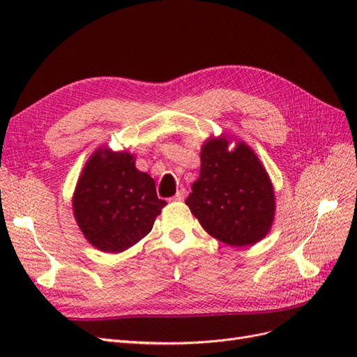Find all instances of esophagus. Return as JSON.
Instances as JSON below:
<instances>
[{
  "label": "esophagus",
  "mask_w": 357,
  "mask_h": 357,
  "mask_svg": "<svg viewBox=\"0 0 357 357\" xmlns=\"http://www.w3.org/2000/svg\"><path fill=\"white\" fill-rule=\"evenodd\" d=\"M185 198H186V190L185 189H180V190H177L176 197L172 198V199H174V201H185Z\"/></svg>",
  "instance_id": "1"
}]
</instances>
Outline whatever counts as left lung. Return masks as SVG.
<instances>
[{"mask_svg":"<svg viewBox=\"0 0 357 357\" xmlns=\"http://www.w3.org/2000/svg\"><path fill=\"white\" fill-rule=\"evenodd\" d=\"M186 204L205 231L232 247L261 241L275 214L274 188L262 162L243 142L228 150L226 138L204 143L199 178Z\"/></svg>","mask_w":357,"mask_h":357,"instance_id":"1","label":"left lung"}]
</instances>
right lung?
Segmentation results:
<instances>
[{
  "label": "right lung",
  "instance_id": "right-lung-1",
  "mask_svg": "<svg viewBox=\"0 0 357 357\" xmlns=\"http://www.w3.org/2000/svg\"><path fill=\"white\" fill-rule=\"evenodd\" d=\"M165 205L155 180L135 168L134 155L110 149L95 150L73 197L84 238L107 253H121L144 238Z\"/></svg>",
  "mask_w": 357,
  "mask_h": 357
}]
</instances>
